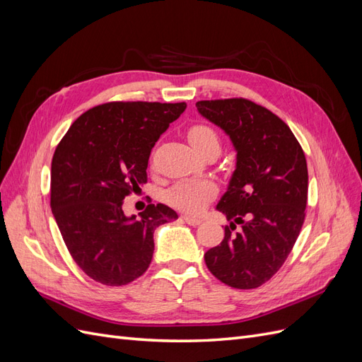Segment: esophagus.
Segmentation results:
<instances>
[{"label":"esophagus","mask_w":362,"mask_h":362,"mask_svg":"<svg viewBox=\"0 0 362 362\" xmlns=\"http://www.w3.org/2000/svg\"><path fill=\"white\" fill-rule=\"evenodd\" d=\"M182 221L190 226L201 225V218H196V217H192V216H182Z\"/></svg>","instance_id":"obj_1"}]
</instances>
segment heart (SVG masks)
<instances>
[{"label":"heart","instance_id":"heart-1","mask_svg":"<svg viewBox=\"0 0 362 362\" xmlns=\"http://www.w3.org/2000/svg\"><path fill=\"white\" fill-rule=\"evenodd\" d=\"M187 137L192 146L202 154L208 149L221 151V139L216 131L208 125H193ZM216 193V185L210 181H196L187 180L175 184L168 192L166 199L169 204L181 208L184 211L198 213L202 210V206L210 201Z\"/></svg>","mask_w":362,"mask_h":362}]
</instances>
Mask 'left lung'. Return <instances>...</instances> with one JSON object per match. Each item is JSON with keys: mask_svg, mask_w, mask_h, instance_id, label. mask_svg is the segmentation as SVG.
Masks as SVG:
<instances>
[{"mask_svg": "<svg viewBox=\"0 0 362 362\" xmlns=\"http://www.w3.org/2000/svg\"><path fill=\"white\" fill-rule=\"evenodd\" d=\"M198 112L229 136L235 170L216 210L229 222L225 237L205 252V264L229 287L267 282L287 259L305 221L308 169L288 125L243 98L198 101ZM240 226L235 235V225Z\"/></svg>", "mask_w": 362, "mask_h": 362, "instance_id": "1", "label": "left lung"}]
</instances>
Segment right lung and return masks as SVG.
<instances>
[{
	"mask_svg": "<svg viewBox=\"0 0 362 362\" xmlns=\"http://www.w3.org/2000/svg\"><path fill=\"white\" fill-rule=\"evenodd\" d=\"M185 103H107L83 113L62 139L51 164V210L68 250L87 276L127 286L154 254L156 228L178 218L151 204L125 216V196L146 182L151 149L185 110Z\"/></svg>",
	"mask_w": 362,
	"mask_h": 362,
	"instance_id": "1",
	"label": "right lung"
}]
</instances>
